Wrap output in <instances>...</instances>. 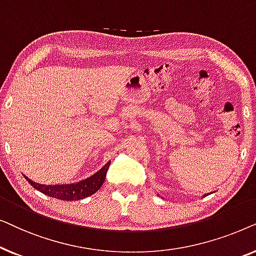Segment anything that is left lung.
I'll return each instance as SVG.
<instances>
[{"instance_id":"8db88e82","label":"left lung","mask_w":256,"mask_h":256,"mask_svg":"<svg viewBox=\"0 0 256 256\" xmlns=\"http://www.w3.org/2000/svg\"><path fill=\"white\" fill-rule=\"evenodd\" d=\"M205 196H206V194H205Z\"/></svg>"}]
</instances>
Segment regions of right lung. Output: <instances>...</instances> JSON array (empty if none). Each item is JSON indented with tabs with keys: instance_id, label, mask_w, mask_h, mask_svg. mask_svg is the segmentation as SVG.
<instances>
[{
	"instance_id": "right-lung-1",
	"label": "right lung",
	"mask_w": 256,
	"mask_h": 256,
	"mask_svg": "<svg viewBox=\"0 0 256 256\" xmlns=\"http://www.w3.org/2000/svg\"><path fill=\"white\" fill-rule=\"evenodd\" d=\"M110 162H108L106 166L101 168L96 174L90 176L85 180L78 182L73 184H62V185H43L34 183L29 178L24 176V178L29 182L30 185L40 191L42 194L48 196V197L60 199V200H80L88 196H92L101 188L106 180V174Z\"/></svg>"
}]
</instances>
